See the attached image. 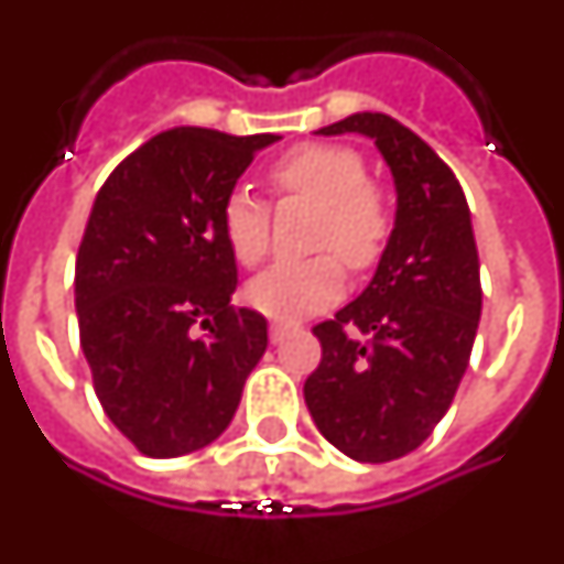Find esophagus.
I'll use <instances>...</instances> for the list:
<instances>
[{
  "label": "esophagus",
  "instance_id": "1",
  "mask_svg": "<svg viewBox=\"0 0 564 564\" xmlns=\"http://www.w3.org/2000/svg\"><path fill=\"white\" fill-rule=\"evenodd\" d=\"M286 333H290V326H286V323H271L269 336L274 345H278V341H283V336H286Z\"/></svg>",
  "mask_w": 564,
  "mask_h": 564
}]
</instances>
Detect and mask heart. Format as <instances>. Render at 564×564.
I'll list each match as a JSON object with an SVG mask.
<instances>
[{
  "instance_id": "b5f03b06",
  "label": "heart",
  "mask_w": 564,
  "mask_h": 564,
  "mask_svg": "<svg viewBox=\"0 0 564 564\" xmlns=\"http://www.w3.org/2000/svg\"><path fill=\"white\" fill-rule=\"evenodd\" d=\"M271 186L281 198H302L321 207L311 247L333 250L311 259L281 262L247 286V302L274 321H299L336 305L345 293V267L369 271L388 250L393 207L388 192L366 180L357 149L305 143L271 164ZM223 238L243 269H256L271 247V214L265 200L235 188L223 204ZM341 254L340 260L337 256Z\"/></svg>"
}]
</instances>
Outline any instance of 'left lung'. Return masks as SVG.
<instances>
[{"mask_svg":"<svg viewBox=\"0 0 564 564\" xmlns=\"http://www.w3.org/2000/svg\"><path fill=\"white\" fill-rule=\"evenodd\" d=\"M321 133L376 140L397 183V226L369 286L314 326L321 364L305 403L338 452L384 464L415 452L455 400L482 311L479 256L460 183L419 133L384 112Z\"/></svg>","mask_w":564,"mask_h":564,"instance_id":"obj_1","label":"left lung"}]
</instances>
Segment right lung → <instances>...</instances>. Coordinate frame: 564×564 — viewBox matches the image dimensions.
<instances>
[{
  "instance_id": "add662e5",
  "label": "right lung",
  "mask_w": 564,
  "mask_h": 564,
  "mask_svg": "<svg viewBox=\"0 0 564 564\" xmlns=\"http://www.w3.org/2000/svg\"><path fill=\"white\" fill-rule=\"evenodd\" d=\"M274 140L173 128L97 192L76 256L78 338L104 412L149 458L210 446L269 348L265 317L228 305L238 265L219 216Z\"/></svg>"
}]
</instances>
